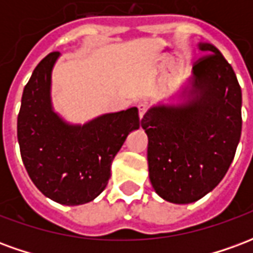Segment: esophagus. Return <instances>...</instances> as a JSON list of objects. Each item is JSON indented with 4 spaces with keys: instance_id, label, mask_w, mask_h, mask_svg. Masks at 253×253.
<instances>
[{
    "instance_id": "obj_1",
    "label": "esophagus",
    "mask_w": 253,
    "mask_h": 253,
    "mask_svg": "<svg viewBox=\"0 0 253 253\" xmlns=\"http://www.w3.org/2000/svg\"><path fill=\"white\" fill-rule=\"evenodd\" d=\"M138 111H139V118H142L145 115V112L148 111V104L146 103H139L138 104Z\"/></svg>"
}]
</instances>
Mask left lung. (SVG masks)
Masks as SVG:
<instances>
[{
    "label": "left lung",
    "mask_w": 253,
    "mask_h": 253,
    "mask_svg": "<svg viewBox=\"0 0 253 253\" xmlns=\"http://www.w3.org/2000/svg\"><path fill=\"white\" fill-rule=\"evenodd\" d=\"M199 50L191 99L152 107L141 123L152 186L177 205L196 202L219 184L241 137V88L233 67L212 44L199 43Z\"/></svg>",
    "instance_id": "1"
}]
</instances>
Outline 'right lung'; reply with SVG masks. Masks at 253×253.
Returning <instances> with one entry per match:
<instances>
[{"label": "right lung", "mask_w": 253, "mask_h": 253, "mask_svg": "<svg viewBox=\"0 0 253 253\" xmlns=\"http://www.w3.org/2000/svg\"><path fill=\"white\" fill-rule=\"evenodd\" d=\"M59 52L38 63L27 83L17 116L20 153L43 195L66 206L93 201L108 184L111 164L127 135L139 128L138 108L72 126L52 111L51 70Z\"/></svg>", "instance_id": "1"}]
</instances>
